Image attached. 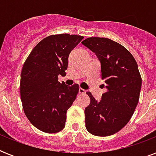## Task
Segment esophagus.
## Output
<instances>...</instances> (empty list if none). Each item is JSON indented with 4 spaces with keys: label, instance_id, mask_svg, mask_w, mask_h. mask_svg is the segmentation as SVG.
<instances>
[{
    "label": "esophagus",
    "instance_id": "1",
    "mask_svg": "<svg viewBox=\"0 0 156 156\" xmlns=\"http://www.w3.org/2000/svg\"><path fill=\"white\" fill-rule=\"evenodd\" d=\"M78 92L79 94H86V90L83 89V88H79V90H78Z\"/></svg>",
    "mask_w": 156,
    "mask_h": 156
}]
</instances>
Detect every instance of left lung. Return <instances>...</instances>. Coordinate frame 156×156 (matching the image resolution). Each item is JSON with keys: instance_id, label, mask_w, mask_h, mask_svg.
Returning <instances> with one entry per match:
<instances>
[{"instance_id": "left-lung-1", "label": "left lung", "mask_w": 156, "mask_h": 156, "mask_svg": "<svg viewBox=\"0 0 156 156\" xmlns=\"http://www.w3.org/2000/svg\"><path fill=\"white\" fill-rule=\"evenodd\" d=\"M82 44L100 61L107 89L100 101L87 92L90 103L84 111L86 128L93 135H112L128 123L138 105L142 87L138 65L126 48L110 39L90 37Z\"/></svg>"}]
</instances>
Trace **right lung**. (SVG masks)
<instances>
[{
    "label": "right lung",
    "instance_id": "1",
    "mask_svg": "<svg viewBox=\"0 0 156 156\" xmlns=\"http://www.w3.org/2000/svg\"><path fill=\"white\" fill-rule=\"evenodd\" d=\"M82 35L59 34L42 40L30 52L21 72L20 95L25 115L33 126L54 133L66 126V112L78 95L79 86L58 82L65 76L69 55Z\"/></svg>",
    "mask_w": 156,
    "mask_h": 156
}]
</instances>
